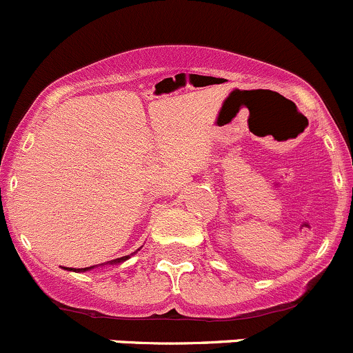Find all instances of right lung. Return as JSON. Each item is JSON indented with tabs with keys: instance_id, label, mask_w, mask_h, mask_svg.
Segmentation results:
<instances>
[{
	"instance_id": "add662e5",
	"label": "right lung",
	"mask_w": 353,
	"mask_h": 353,
	"mask_svg": "<svg viewBox=\"0 0 353 353\" xmlns=\"http://www.w3.org/2000/svg\"><path fill=\"white\" fill-rule=\"evenodd\" d=\"M141 249V247H139ZM137 249V250H139ZM136 250V252H137ZM132 254H129V255H124V257H119V259H114V261H111V264H119V262H124V261H128L129 257H131ZM89 269H92V267H84V269H78V272H86V270H89ZM72 270V269H71Z\"/></svg>"
}]
</instances>
